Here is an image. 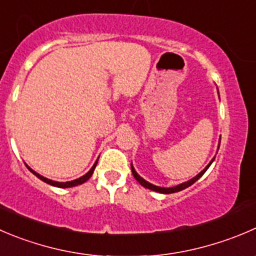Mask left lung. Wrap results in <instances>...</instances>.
I'll return each instance as SVG.
<instances>
[{"label":"left lung","instance_id":"obj_1","mask_svg":"<svg viewBox=\"0 0 256 256\" xmlns=\"http://www.w3.org/2000/svg\"><path fill=\"white\" fill-rule=\"evenodd\" d=\"M218 92H219V91H218ZM219 146H220V141H219ZM214 158H212V160L210 161L209 165H208L206 168H205L204 170L202 171V172L198 174V175L195 176V178H190V180H188V181H185V182H182V184H178V185H176V186H172V188H161V186H156V185H154V184H150V182H148V181H146L145 178H141L140 175H138V172H136V170H135V168H134L132 164H131V171H132L134 178H135L136 180L138 181V184H141V185H142L144 188H150V190L156 191V192H161V194H172V192H178V191H181V190H184V188H188V186L192 185V184H194L195 181L199 180V178H202V175H204L205 171H206L208 168H209V166L212 165V161H214Z\"/></svg>","mask_w":256,"mask_h":256}]
</instances>
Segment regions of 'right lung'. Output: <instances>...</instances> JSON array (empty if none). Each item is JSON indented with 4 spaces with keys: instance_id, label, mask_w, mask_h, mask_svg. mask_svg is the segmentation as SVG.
Instances as JSON below:
<instances>
[{
    "instance_id": "right-lung-1",
    "label": "right lung",
    "mask_w": 256,
    "mask_h": 256,
    "mask_svg": "<svg viewBox=\"0 0 256 256\" xmlns=\"http://www.w3.org/2000/svg\"><path fill=\"white\" fill-rule=\"evenodd\" d=\"M98 160L95 161V164H94L92 168H90V171H88V172H86L85 175L81 176V178H76V180H72V181H66V182H58V181L50 180V178H44V176H42V175H40V174H37L36 171L32 170V168H28V166H27V165H26V166H27V168H30V171H31L32 174H34V175H36L37 178H40V180L44 181V182L48 184V185H52V186H56V188H72V186H78V185H81V184L86 182V181H88V178H91V175H92V174H94V170H95L96 165H98Z\"/></svg>"
}]
</instances>
